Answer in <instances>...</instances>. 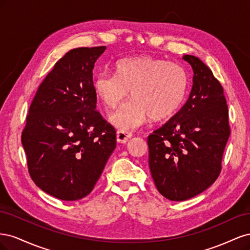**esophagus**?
<instances>
[{
    "mask_svg": "<svg viewBox=\"0 0 250 250\" xmlns=\"http://www.w3.org/2000/svg\"><path fill=\"white\" fill-rule=\"evenodd\" d=\"M132 137V133L127 130H118L117 131V141L119 143H126Z\"/></svg>",
    "mask_w": 250,
    "mask_h": 250,
    "instance_id": "34e87169",
    "label": "esophagus"
}]
</instances>
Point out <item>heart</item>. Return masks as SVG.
<instances>
[{
	"mask_svg": "<svg viewBox=\"0 0 250 250\" xmlns=\"http://www.w3.org/2000/svg\"><path fill=\"white\" fill-rule=\"evenodd\" d=\"M95 92L108 109H115L130 90L131 99L111 116L112 124L122 130L171 118L183 104L188 87L184 67L152 56L129 57L116 63V75L100 73Z\"/></svg>",
	"mask_w": 250,
	"mask_h": 250,
	"instance_id": "1",
	"label": "heart"
}]
</instances>
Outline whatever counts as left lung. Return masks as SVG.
<instances>
[{"label":"left lung","mask_w":250,"mask_h":250,"mask_svg":"<svg viewBox=\"0 0 250 250\" xmlns=\"http://www.w3.org/2000/svg\"><path fill=\"white\" fill-rule=\"evenodd\" d=\"M193 69L188 99L148 139L149 168L164 197L184 201L215 183L230 134L229 108L213 72L192 55L183 57Z\"/></svg>","instance_id":"1"}]
</instances>
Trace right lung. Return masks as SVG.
Instances as JSON below:
<instances>
[{
  "label": "right lung",
  "instance_id": "add662e5",
  "mask_svg": "<svg viewBox=\"0 0 250 250\" xmlns=\"http://www.w3.org/2000/svg\"><path fill=\"white\" fill-rule=\"evenodd\" d=\"M106 47L77 48L55 63L29 107L21 144L30 176L43 192L85 197L116 148V129L96 110V60Z\"/></svg>",
  "mask_w": 250,
  "mask_h": 250
}]
</instances>
